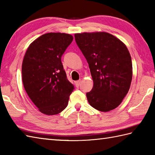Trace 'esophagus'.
Segmentation results:
<instances>
[{"label": "esophagus", "instance_id": "obj_1", "mask_svg": "<svg viewBox=\"0 0 155 155\" xmlns=\"http://www.w3.org/2000/svg\"><path fill=\"white\" fill-rule=\"evenodd\" d=\"M74 83H75V86H76V87H77V88H78V87H79L80 84H81V81H75V82H74Z\"/></svg>", "mask_w": 155, "mask_h": 155}]
</instances>
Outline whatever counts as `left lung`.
Segmentation results:
<instances>
[{
  "label": "left lung",
  "instance_id": "obj_1",
  "mask_svg": "<svg viewBox=\"0 0 155 155\" xmlns=\"http://www.w3.org/2000/svg\"><path fill=\"white\" fill-rule=\"evenodd\" d=\"M74 37L94 83L87 93L88 103L102 112L114 109L128 93L133 77L132 61L126 45L105 32L78 33Z\"/></svg>",
  "mask_w": 155,
  "mask_h": 155
}]
</instances>
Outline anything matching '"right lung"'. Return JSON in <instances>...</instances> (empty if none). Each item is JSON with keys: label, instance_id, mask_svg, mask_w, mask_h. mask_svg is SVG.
<instances>
[{"label": "right lung", "instance_id": "add662e5", "mask_svg": "<svg viewBox=\"0 0 155 155\" xmlns=\"http://www.w3.org/2000/svg\"><path fill=\"white\" fill-rule=\"evenodd\" d=\"M72 40L73 37L66 33L42 35L30 45L23 58L25 89L45 114L54 115L63 110L74 90L61 62L62 55Z\"/></svg>", "mask_w": 155, "mask_h": 155}]
</instances>
